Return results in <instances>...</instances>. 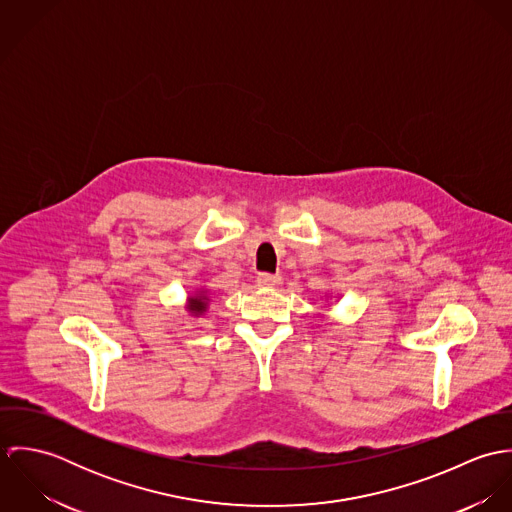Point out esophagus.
<instances>
[{
    "label": "esophagus",
    "mask_w": 512,
    "mask_h": 512,
    "mask_svg": "<svg viewBox=\"0 0 512 512\" xmlns=\"http://www.w3.org/2000/svg\"><path fill=\"white\" fill-rule=\"evenodd\" d=\"M258 286L260 288H276L280 282H282V278L278 276V274H258Z\"/></svg>",
    "instance_id": "34e87169"
}]
</instances>
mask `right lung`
<instances>
[{
    "mask_svg": "<svg viewBox=\"0 0 512 512\" xmlns=\"http://www.w3.org/2000/svg\"><path fill=\"white\" fill-rule=\"evenodd\" d=\"M205 309H207V295L205 293H197L189 299V311L191 313L201 315V313H205Z\"/></svg>",
    "mask_w": 512,
    "mask_h": 512,
    "instance_id": "1",
    "label": "right lung"
}]
</instances>
